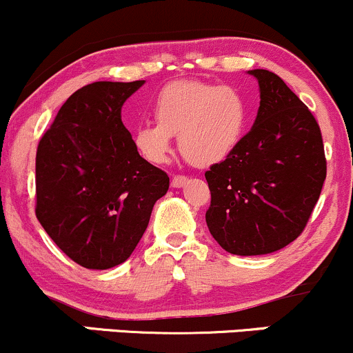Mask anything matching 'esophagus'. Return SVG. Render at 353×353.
I'll return each mask as SVG.
<instances>
[{
  "mask_svg": "<svg viewBox=\"0 0 353 353\" xmlns=\"http://www.w3.org/2000/svg\"><path fill=\"white\" fill-rule=\"evenodd\" d=\"M185 181H188V177L185 176H174L172 177V188H182V185L185 184Z\"/></svg>",
  "mask_w": 353,
  "mask_h": 353,
  "instance_id": "obj_1",
  "label": "esophagus"
}]
</instances>
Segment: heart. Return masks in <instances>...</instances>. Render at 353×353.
<instances>
[{
    "label": "heart",
    "instance_id": "obj_1",
    "mask_svg": "<svg viewBox=\"0 0 353 353\" xmlns=\"http://www.w3.org/2000/svg\"><path fill=\"white\" fill-rule=\"evenodd\" d=\"M156 124L136 129L137 152L152 164H163L171 151V137L189 164L196 168L222 163L236 151L249 121V104L234 86L176 81L159 91L152 108Z\"/></svg>",
    "mask_w": 353,
    "mask_h": 353
}]
</instances>
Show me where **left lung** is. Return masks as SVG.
I'll use <instances>...</instances> for the list:
<instances>
[{
	"mask_svg": "<svg viewBox=\"0 0 353 353\" xmlns=\"http://www.w3.org/2000/svg\"><path fill=\"white\" fill-rule=\"evenodd\" d=\"M259 79L255 123L228 159L210 165L205 222L222 249L236 255L270 254L305 229L327 176L319 123L274 72Z\"/></svg>",
	"mask_w": 353,
	"mask_h": 353,
	"instance_id": "left-lung-1",
	"label": "left lung"
}]
</instances>
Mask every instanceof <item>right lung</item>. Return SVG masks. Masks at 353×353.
Listing matches in <instances>:
<instances>
[{
  "instance_id": "right-lung-1",
  "label": "right lung",
  "mask_w": 353,
  "mask_h": 353,
  "mask_svg": "<svg viewBox=\"0 0 353 353\" xmlns=\"http://www.w3.org/2000/svg\"><path fill=\"white\" fill-rule=\"evenodd\" d=\"M144 81H98L61 106L36 151V217L54 244L86 269H111L136 249L169 189L121 121Z\"/></svg>"
}]
</instances>
